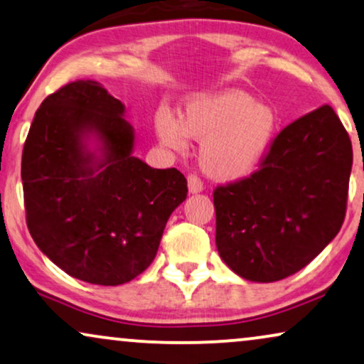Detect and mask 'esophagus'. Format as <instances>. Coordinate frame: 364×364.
<instances>
[{"instance_id":"esophagus-1","label":"esophagus","mask_w":364,"mask_h":364,"mask_svg":"<svg viewBox=\"0 0 364 364\" xmlns=\"http://www.w3.org/2000/svg\"><path fill=\"white\" fill-rule=\"evenodd\" d=\"M187 183H188V192L191 193H200L204 191V183H202V181L197 176H188Z\"/></svg>"}]
</instances>
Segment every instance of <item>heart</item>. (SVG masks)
<instances>
[{"instance_id":"heart-1","label":"heart","mask_w":364,"mask_h":364,"mask_svg":"<svg viewBox=\"0 0 364 364\" xmlns=\"http://www.w3.org/2000/svg\"><path fill=\"white\" fill-rule=\"evenodd\" d=\"M276 113L239 88L200 93L178 119L160 108L154 129L165 147L182 152L187 136L200 141V167L215 181H239L257 168L276 134Z\"/></svg>"}]
</instances>
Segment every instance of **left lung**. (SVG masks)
<instances>
[{"mask_svg":"<svg viewBox=\"0 0 364 364\" xmlns=\"http://www.w3.org/2000/svg\"><path fill=\"white\" fill-rule=\"evenodd\" d=\"M351 165V140L329 105L287 125L257 172L214 191L220 259L252 282L308 266L341 229Z\"/></svg>","mask_w":364,"mask_h":364,"instance_id":"8db88e82","label":"left lung"}]
</instances>
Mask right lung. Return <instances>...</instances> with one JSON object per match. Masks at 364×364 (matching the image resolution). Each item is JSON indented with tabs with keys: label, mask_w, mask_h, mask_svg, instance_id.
<instances>
[{
	"label": "right lung",
	"mask_w": 364,
	"mask_h": 364,
	"mask_svg": "<svg viewBox=\"0 0 364 364\" xmlns=\"http://www.w3.org/2000/svg\"><path fill=\"white\" fill-rule=\"evenodd\" d=\"M125 105L93 80L46 97L21 159L26 224L40 251L80 281L119 286L152 264L187 199L177 168L134 155Z\"/></svg>",
	"instance_id": "1"
}]
</instances>
